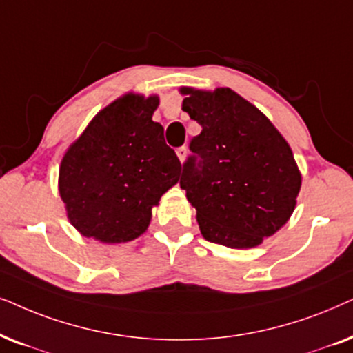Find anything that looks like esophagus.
<instances>
[{
    "label": "esophagus",
    "mask_w": 353,
    "mask_h": 353,
    "mask_svg": "<svg viewBox=\"0 0 353 353\" xmlns=\"http://www.w3.org/2000/svg\"><path fill=\"white\" fill-rule=\"evenodd\" d=\"M176 153H177V158L181 159V163H184V161H185V157H187V148H185V147L177 148Z\"/></svg>",
    "instance_id": "esophagus-1"
}]
</instances>
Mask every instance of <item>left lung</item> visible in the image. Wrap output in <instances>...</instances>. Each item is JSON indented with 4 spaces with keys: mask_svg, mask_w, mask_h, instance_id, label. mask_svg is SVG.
I'll return each mask as SVG.
<instances>
[{
    "mask_svg": "<svg viewBox=\"0 0 353 353\" xmlns=\"http://www.w3.org/2000/svg\"><path fill=\"white\" fill-rule=\"evenodd\" d=\"M182 111L201 125L184 163L181 189L200 232L229 248L260 245L288 223L302 187L289 143L272 122L228 87H181Z\"/></svg>",
    "mask_w": 353,
    "mask_h": 353,
    "instance_id": "left-lung-1",
    "label": "left lung"
}]
</instances>
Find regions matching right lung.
Returning <instances> with one entry per match:
<instances>
[{
  "mask_svg": "<svg viewBox=\"0 0 353 353\" xmlns=\"http://www.w3.org/2000/svg\"><path fill=\"white\" fill-rule=\"evenodd\" d=\"M158 105V95L125 93L103 108L64 153L59 195L83 237L101 243L140 237L153 206L179 182V158L152 119Z\"/></svg>",
  "mask_w": 353,
  "mask_h": 353,
  "instance_id": "add662e5",
  "label": "right lung"
}]
</instances>
